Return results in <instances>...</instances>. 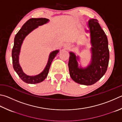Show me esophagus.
Returning <instances> with one entry per match:
<instances>
[{"label": "esophagus", "mask_w": 122, "mask_h": 122, "mask_svg": "<svg viewBox=\"0 0 122 122\" xmlns=\"http://www.w3.org/2000/svg\"><path fill=\"white\" fill-rule=\"evenodd\" d=\"M67 47H68V46H68V45H67Z\"/></svg>", "instance_id": "34e87169"}]
</instances>
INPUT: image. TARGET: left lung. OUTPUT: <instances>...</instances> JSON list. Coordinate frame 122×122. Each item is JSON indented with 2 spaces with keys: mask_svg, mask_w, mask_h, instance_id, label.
<instances>
[{
  "mask_svg": "<svg viewBox=\"0 0 122 122\" xmlns=\"http://www.w3.org/2000/svg\"><path fill=\"white\" fill-rule=\"evenodd\" d=\"M91 47V61L87 67H78L74 53L70 52L68 63L71 78L81 85H91L97 82L105 74L109 59V51L107 36L97 19L88 21Z\"/></svg>",
  "mask_w": 122,
  "mask_h": 122,
  "instance_id": "obj_1",
  "label": "left lung"
}]
</instances>
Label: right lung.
Segmentation results:
<instances>
[{
    "label": "right lung",
    "mask_w": 122,
    "mask_h": 122,
    "mask_svg": "<svg viewBox=\"0 0 122 122\" xmlns=\"http://www.w3.org/2000/svg\"><path fill=\"white\" fill-rule=\"evenodd\" d=\"M48 21H49V20L46 18L30 19L23 24L21 29L19 31L15 36L14 46H13L12 52L13 68L19 75V76L20 77V78L26 83L37 84L43 81L47 77L53 60L59 51V50H56L51 53L47 63L44 70L41 74L36 76H30L24 74L19 64V54L22 44L24 38L32 31L38 28V26L43 25L48 22Z\"/></svg>",
    "instance_id": "obj_1"
}]
</instances>
